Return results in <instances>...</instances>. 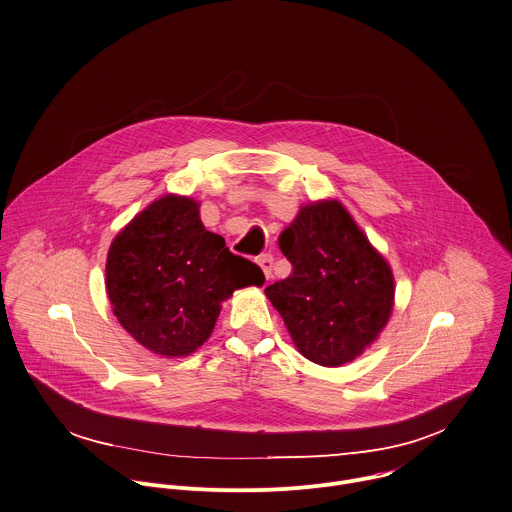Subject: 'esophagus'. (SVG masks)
Instances as JSON below:
<instances>
[{
    "label": "esophagus",
    "mask_w": 512,
    "mask_h": 512,
    "mask_svg": "<svg viewBox=\"0 0 512 512\" xmlns=\"http://www.w3.org/2000/svg\"><path fill=\"white\" fill-rule=\"evenodd\" d=\"M257 265L263 269V273H265V277L269 279L271 277V267H273V257L271 255H261V257H257Z\"/></svg>",
    "instance_id": "obj_1"
}]
</instances>
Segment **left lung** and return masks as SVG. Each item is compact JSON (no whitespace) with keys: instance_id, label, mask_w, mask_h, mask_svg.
I'll return each mask as SVG.
<instances>
[{"instance_id":"left-lung-1","label":"left lung","mask_w":512,"mask_h":512,"mask_svg":"<svg viewBox=\"0 0 512 512\" xmlns=\"http://www.w3.org/2000/svg\"><path fill=\"white\" fill-rule=\"evenodd\" d=\"M291 261L287 279L265 289L297 351L341 367L365 353L387 327L395 305V275L339 199L301 205L279 235Z\"/></svg>"}]
</instances>
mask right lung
I'll use <instances>...</instances> for the list:
<instances>
[{
  "label": "right lung",
  "mask_w": 512,
  "mask_h": 512,
  "mask_svg": "<svg viewBox=\"0 0 512 512\" xmlns=\"http://www.w3.org/2000/svg\"><path fill=\"white\" fill-rule=\"evenodd\" d=\"M263 283L255 263L203 227L199 201L177 193L139 211L111 241L105 263V291L119 325L165 359L195 353L211 337L221 303Z\"/></svg>",
  "instance_id": "right-lung-1"
}]
</instances>
